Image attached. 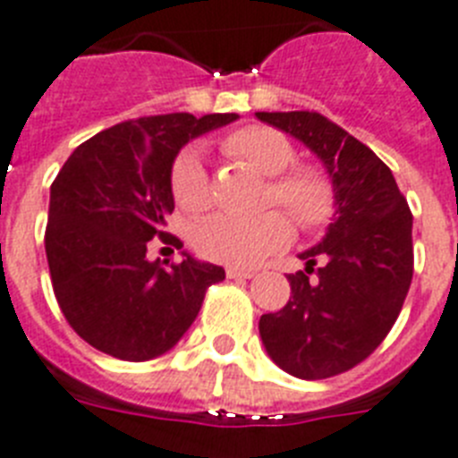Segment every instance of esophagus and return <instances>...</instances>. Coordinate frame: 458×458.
Returning a JSON list of instances; mask_svg holds the SVG:
<instances>
[{
	"mask_svg": "<svg viewBox=\"0 0 458 458\" xmlns=\"http://www.w3.org/2000/svg\"><path fill=\"white\" fill-rule=\"evenodd\" d=\"M225 276L228 279H251V270H242V267H225Z\"/></svg>",
	"mask_w": 458,
	"mask_h": 458,
	"instance_id": "esophagus-1",
	"label": "esophagus"
}]
</instances>
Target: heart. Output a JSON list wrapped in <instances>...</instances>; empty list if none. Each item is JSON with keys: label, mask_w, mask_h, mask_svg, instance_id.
Masks as SVG:
<instances>
[{"label": "heart", "mask_w": 458, "mask_h": 458, "mask_svg": "<svg viewBox=\"0 0 458 458\" xmlns=\"http://www.w3.org/2000/svg\"><path fill=\"white\" fill-rule=\"evenodd\" d=\"M223 148L251 165L259 174L270 176L265 205H279L307 230L328 221L335 207L333 186L318 170L293 167L295 148L282 132L263 125H247L230 132L223 140ZM170 183L182 209L198 214L209 207V174L202 153L195 146H188L176 156ZM291 235L293 225L279 211H267L256 218L221 214L198 230L195 247L205 259L216 263L251 267L286 247Z\"/></svg>", "instance_id": "obj_1"}]
</instances>
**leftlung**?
Returning a JSON list of instances; mask_svg holds the SVG:
<instances>
[{
    "label": "left lung",
    "instance_id": "left-lung-1",
    "mask_svg": "<svg viewBox=\"0 0 458 458\" xmlns=\"http://www.w3.org/2000/svg\"><path fill=\"white\" fill-rule=\"evenodd\" d=\"M256 118L317 153L335 195L326 237L301 253L305 270L288 275V302L260 317V340L288 375L333 377L366 360L401 314L414 270L412 211L389 167L317 111Z\"/></svg>",
    "mask_w": 458,
    "mask_h": 458
}]
</instances>
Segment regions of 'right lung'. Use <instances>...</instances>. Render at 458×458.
<instances>
[{"mask_svg": "<svg viewBox=\"0 0 458 458\" xmlns=\"http://www.w3.org/2000/svg\"><path fill=\"white\" fill-rule=\"evenodd\" d=\"M237 114H165L102 130L76 148L51 186L46 259L69 326L121 360L170 352L198 317L207 288L225 279L218 265L183 253L163 267L146 259L174 211L172 165L183 146ZM167 265V263H165Z\"/></svg>", "mask_w": 458, "mask_h": 458, "instance_id": "add662e5", "label": "right lung"}]
</instances>
